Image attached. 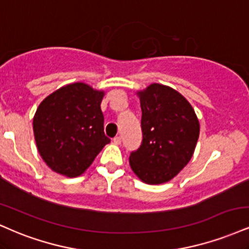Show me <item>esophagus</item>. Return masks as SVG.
<instances>
[{
	"mask_svg": "<svg viewBox=\"0 0 249 249\" xmlns=\"http://www.w3.org/2000/svg\"><path fill=\"white\" fill-rule=\"evenodd\" d=\"M121 142H122L121 137H115V138H113V143H115V145H121Z\"/></svg>",
	"mask_w": 249,
	"mask_h": 249,
	"instance_id": "esophagus-1",
	"label": "esophagus"
}]
</instances>
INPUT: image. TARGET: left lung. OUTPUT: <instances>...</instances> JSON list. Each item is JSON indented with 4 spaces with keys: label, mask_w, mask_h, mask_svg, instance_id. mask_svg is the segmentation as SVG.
Listing matches in <instances>:
<instances>
[{
    "label": "left lung",
    "mask_w": 249,
    "mask_h": 249,
    "mask_svg": "<svg viewBox=\"0 0 249 249\" xmlns=\"http://www.w3.org/2000/svg\"><path fill=\"white\" fill-rule=\"evenodd\" d=\"M136 94L142 112V142L130 155L131 169L143 183H166L193 158L199 121L187 98L172 87L152 83Z\"/></svg>",
    "instance_id": "obj_1"
}]
</instances>
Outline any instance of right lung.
I'll use <instances>...</instances> for the list:
<instances>
[{"mask_svg":"<svg viewBox=\"0 0 249 249\" xmlns=\"http://www.w3.org/2000/svg\"><path fill=\"white\" fill-rule=\"evenodd\" d=\"M104 95V90L85 82H74L56 89L39 104L32 123L36 145L53 172L76 178L110 142L101 110Z\"/></svg>","mask_w":249,"mask_h":249,"instance_id":"1","label":"right lung"}]
</instances>
